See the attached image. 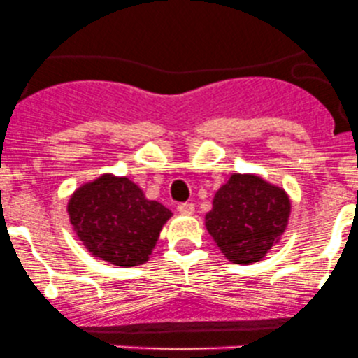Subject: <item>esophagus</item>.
<instances>
[{"instance_id": "34e87169", "label": "esophagus", "mask_w": 358, "mask_h": 358, "mask_svg": "<svg viewBox=\"0 0 358 358\" xmlns=\"http://www.w3.org/2000/svg\"><path fill=\"white\" fill-rule=\"evenodd\" d=\"M178 211L182 215H193L194 213V205L193 203H179Z\"/></svg>"}]
</instances>
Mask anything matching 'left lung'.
<instances>
[{
	"label": "left lung",
	"mask_w": 358,
	"mask_h": 358,
	"mask_svg": "<svg viewBox=\"0 0 358 358\" xmlns=\"http://www.w3.org/2000/svg\"><path fill=\"white\" fill-rule=\"evenodd\" d=\"M290 210V198L280 186L256 174H232L215 193L205 225L227 259L249 264L278 244Z\"/></svg>",
	"instance_id": "left-lung-1"
}]
</instances>
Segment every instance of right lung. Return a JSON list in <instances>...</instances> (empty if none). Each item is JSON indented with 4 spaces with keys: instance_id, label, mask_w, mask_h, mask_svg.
<instances>
[{
    "instance_id": "obj_1",
    "label": "right lung",
    "mask_w": 358,
    "mask_h": 358,
    "mask_svg": "<svg viewBox=\"0 0 358 358\" xmlns=\"http://www.w3.org/2000/svg\"><path fill=\"white\" fill-rule=\"evenodd\" d=\"M68 215L88 252L131 268L147 263L172 211L145 198L140 186L126 176L102 174L71 194Z\"/></svg>"
}]
</instances>
